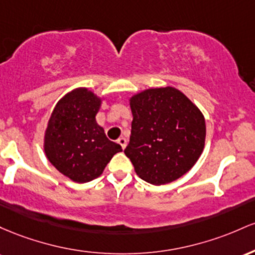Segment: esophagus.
Masks as SVG:
<instances>
[{
    "label": "esophagus",
    "mask_w": 255,
    "mask_h": 255,
    "mask_svg": "<svg viewBox=\"0 0 255 255\" xmlns=\"http://www.w3.org/2000/svg\"><path fill=\"white\" fill-rule=\"evenodd\" d=\"M119 143L120 145H122V148L124 149L125 147H127V138H124V137H120V138H118V141H117Z\"/></svg>",
    "instance_id": "34e87169"
}]
</instances>
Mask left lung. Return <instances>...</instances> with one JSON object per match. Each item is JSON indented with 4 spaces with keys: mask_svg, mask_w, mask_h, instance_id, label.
<instances>
[{
    "mask_svg": "<svg viewBox=\"0 0 255 255\" xmlns=\"http://www.w3.org/2000/svg\"><path fill=\"white\" fill-rule=\"evenodd\" d=\"M131 136L125 155L137 176L154 185L178 179L195 165L205 147L206 124L199 108L172 87L132 96Z\"/></svg>",
    "mask_w": 255,
    "mask_h": 255,
    "instance_id": "1",
    "label": "left lung"
}]
</instances>
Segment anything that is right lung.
I'll use <instances>...</instances> for the list:
<instances>
[{
    "mask_svg": "<svg viewBox=\"0 0 255 255\" xmlns=\"http://www.w3.org/2000/svg\"><path fill=\"white\" fill-rule=\"evenodd\" d=\"M101 99L85 88L65 95L54 108L44 136V151L56 170L73 182L87 183L104 172L122 151L106 137L95 116Z\"/></svg>",
    "mask_w": 255,
    "mask_h": 255,
    "instance_id": "add662e5",
    "label": "right lung"
}]
</instances>
